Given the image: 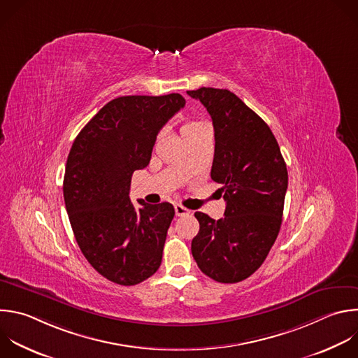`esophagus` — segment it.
Masks as SVG:
<instances>
[{"instance_id":"esophagus-1","label":"esophagus","mask_w":358,"mask_h":358,"mask_svg":"<svg viewBox=\"0 0 358 358\" xmlns=\"http://www.w3.org/2000/svg\"><path fill=\"white\" fill-rule=\"evenodd\" d=\"M174 209H176V215H177V216H185V215H188V213L191 212L189 209L184 208V206H182V205H180V203L174 205Z\"/></svg>"}]
</instances>
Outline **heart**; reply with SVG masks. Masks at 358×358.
Instances as JSON below:
<instances>
[{"mask_svg": "<svg viewBox=\"0 0 358 358\" xmlns=\"http://www.w3.org/2000/svg\"><path fill=\"white\" fill-rule=\"evenodd\" d=\"M199 125H202V122H198V121H188V122H185V125L182 127V132L195 129V128H198Z\"/></svg>", "mask_w": 358, "mask_h": 358, "instance_id": "heart-1", "label": "heart"}]
</instances>
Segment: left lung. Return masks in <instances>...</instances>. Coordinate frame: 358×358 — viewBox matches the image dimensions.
I'll return each mask as SVG.
<instances>
[{
    "label": "left lung",
    "mask_w": 358,
    "mask_h": 358,
    "mask_svg": "<svg viewBox=\"0 0 358 358\" xmlns=\"http://www.w3.org/2000/svg\"><path fill=\"white\" fill-rule=\"evenodd\" d=\"M187 94L212 117L215 155L210 178L223 184L224 216L195 212L199 231L191 252L209 278L233 284L266 260L282 222L288 171L268 125L229 90L202 87Z\"/></svg>",
    "instance_id": "left-lung-1"
}]
</instances>
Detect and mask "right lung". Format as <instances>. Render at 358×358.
<instances>
[{"label":"right lung","instance_id":"add662e5","mask_svg":"<svg viewBox=\"0 0 358 358\" xmlns=\"http://www.w3.org/2000/svg\"><path fill=\"white\" fill-rule=\"evenodd\" d=\"M184 105L180 94L115 98L70 149L63 181L70 224L87 262L115 284L136 285L162 264L174 206L139 199L136 209L129 189L134 171L149 164L157 134Z\"/></svg>","mask_w":358,"mask_h":358}]
</instances>
